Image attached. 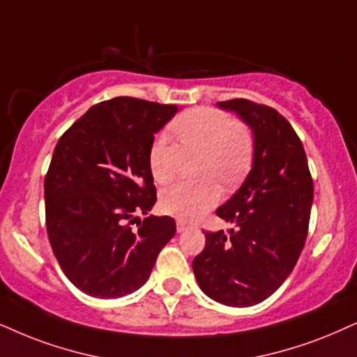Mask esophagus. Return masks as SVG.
I'll use <instances>...</instances> for the list:
<instances>
[{"instance_id":"1","label":"esophagus","mask_w":357,"mask_h":357,"mask_svg":"<svg viewBox=\"0 0 357 357\" xmlns=\"http://www.w3.org/2000/svg\"><path fill=\"white\" fill-rule=\"evenodd\" d=\"M189 227V224L186 222V220H181V219H179L178 220V222H176V229H178V232L179 234H181V232H184V231H186V229Z\"/></svg>"}]
</instances>
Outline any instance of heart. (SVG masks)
Segmentation results:
<instances>
[{
  "mask_svg": "<svg viewBox=\"0 0 357 357\" xmlns=\"http://www.w3.org/2000/svg\"><path fill=\"white\" fill-rule=\"evenodd\" d=\"M171 132L179 146L166 137L158 138L150 150V169L156 183L166 184L178 174L184 155L204 158L201 178L207 179L206 183L197 186L178 183L165 189L160 197V206L166 214L194 220L220 201L215 181L225 188L241 181L250 166L254 139L245 125L232 123L227 114L209 107L186 112L174 120Z\"/></svg>",
  "mask_w": 357,
  "mask_h": 357,
  "instance_id": "1",
  "label": "heart"
}]
</instances>
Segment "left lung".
<instances>
[{
	"label": "left lung",
	"instance_id": "left-lung-1",
	"mask_svg": "<svg viewBox=\"0 0 357 357\" xmlns=\"http://www.w3.org/2000/svg\"><path fill=\"white\" fill-rule=\"evenodd\" d=\"M218 107L252 130L254 158L242 186L215 211L232 229L206 232L192 272L209 298L245 308L268 298L296 265L308 234L313 179L298 135L277 110L245 98Z\"/></svg>",
	"mask_w": 357,
	"mask_h": 357
}]
</instances>
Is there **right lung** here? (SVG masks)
Returning <instances> with one entry per match:
<instances>
[{
  "label": "right lung",
  "mask_w": 357,
  "mask_h": 357,
  "mask_svg": "<svg viewBox=\"0 0 357 357\" xmlns=\"http://www.w3.org/2000/svg\"><path fill=\"white\" fill-rule=\"evenodd\" d=\"M178 112L116 97L89 108L57 142L44 181L46 227L62 272L80 291L96 298L137 291L174 237L169 215L130 224L155 206L150 150Z\"/></svg>",
  "instance_id": "right-lung-1"
}]
</instances>
